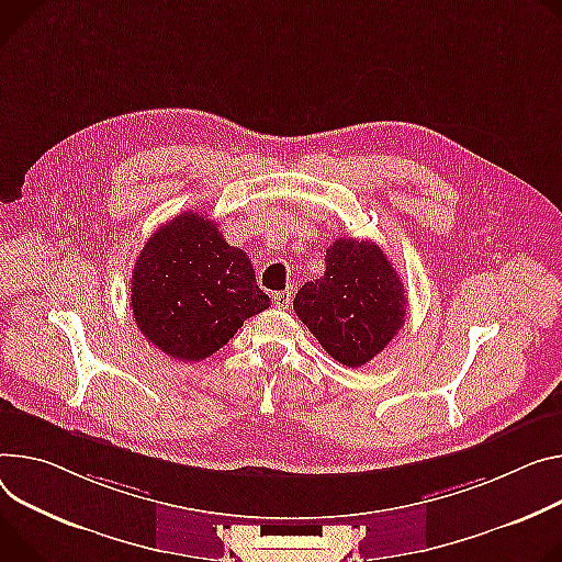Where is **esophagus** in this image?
Instances as JSON below:
<instances>
[{
  "mask_svg": "<svg viewBox=\"0 0 562 562\" xmlns=\"http://www.w3.org/2000/svg\"><path fill=\"white\" fill-rule=\"evenodd\" d=\"M291 300H293V291H291V289H284V291L273 293V304H276L278 310H289Z\"/></svg>",
  "mask_w": 562,
  "mask_h": 562,
  "instance_id": "34e87169",
  "label": "esophagus"
}]
</instances>
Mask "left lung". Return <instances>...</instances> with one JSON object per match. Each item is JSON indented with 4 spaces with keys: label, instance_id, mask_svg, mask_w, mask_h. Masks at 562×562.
I'll return each instance as SVG.
<instances>
[{
    "label": "left lung",
    "instance_id": "obj_1",
    "mask_svg": "<svg viewBox=\"0 0 562 562\" xmlns=\"http://www.w3.org/2000/svg\"><path fill=\"white\" fill-rule=\"evenodd\" d=\"M405 289L385 252L368 239L338 237L325 255V276L304 284L293 310L323 349L361 368L405 323Z\"/></svg>",
    "mask_w": 562,
    "mask_h": 562
}]
</instances>
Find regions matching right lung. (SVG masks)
<instances>
[{
  "label": "right lung",
  "instance_id": "right-lung-1",
  "mask_svg": "<svg viewBox=\"0 0 562 562\" xmlns=\"http://www.w3.org/2000/svg\"><path fill=\"white\" fill-rule=\"evenodd\" d=\"M132 312L140 334L175 361H203L224 347L246 318L269 310L246 252L199 213L164 224L138 252Z\"/></svg>",
  "mask_w": 562,
  "mask_h": 562
}]
</instances>
